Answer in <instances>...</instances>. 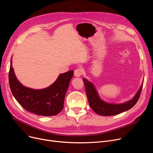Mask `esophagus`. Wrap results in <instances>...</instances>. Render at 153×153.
Masks as SVG:
<instances>
[{
	"mask_svg": "<svg viewBox=\"0 0 153 153\" xmlns=\"http://www.w3.org/2000/svg\"><path fill=\"white\" fill-rule=\"evenodd\" d=\"M82 74V71L81 69H77L74 71V76L76 77H80Z\"/></svg>",
	"mask_w": 153,
	"mask_h": 153,
	"instance_id": "34e87169",
	"label": "esophagus"
}]
</instances>
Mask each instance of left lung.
<instances>
[{
	"mask_svg": "<svg viewBox=\"0 0 153 153\" xmlns=\"http://www.w3.org/2000/svg\"><path fill=\"white\" fill-rule=\"evenodd\" d=\"M83 81L91 108L96 113L104 116L117 115L132 108L137 103L140 97L143 85V84L141 85L136 94L131 100L125 103L116 104L107 103L101 100L94 85L85 78H83Z\"/></svg>",
	"mask_w": 153,
	"mask_h": 153,
	"instance_id": "8db88e82",
	"label": "left lung"
}]
</instances>
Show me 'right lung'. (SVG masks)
<instances>
[{"mask_svg": "<svg viewBox=\"0 0 153 153\" xmlns=\"http://www.w3.org/2000/svg\"><path fill=\"white\" fill-rule=\"evenodd\" d=\"M73 75L74 71H68L59 75L48 88L32 89L25 87L17 80L11 60L9 82L13 96L24 109L38 116H51L62 110L65 96Z\"/></svg>", "mask_w": 153, "mask_h": 153, "instance_id": "obj_1", "label": "right lung"}]
</instances>
